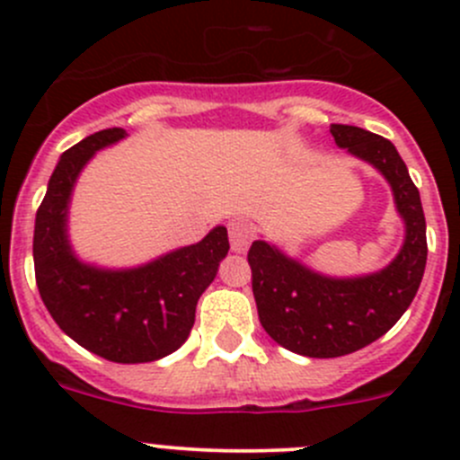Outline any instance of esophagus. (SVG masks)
I'll return each instance as SVG.
<instances>
[{
	"instance_id": "34e87169",
	"label": "esophagus",
	"mask_w": 460,
	"mask_h": 460,
	"mask_svg": "<svg viewBox=\"0 0 460 460\" xmlns=\"http://www.w3.org/2000/svg\"><path fill=\"white\" fill-rule=\"evenodd\" d=\"M229 240H231V249H234L235 253H244L253 240V229L244 220H231Z\"/></svg>"
}]
</instances>
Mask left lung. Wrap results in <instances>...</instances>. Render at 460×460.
<instances>
[{
	"mask_svg": "<svg viewBox=\"0 0 460 460\" xmlns=\"http://www.w3.org/2000/svg\"><path fill=\"white\" fill-rule=\"evenodd\" d=\"M329 131L338 146L385 175L405 220V243L387 267L360 278H327L264 240L252 244L247 260L260 324L278 345L309 358L347 356L387 333L414 300L428 262L423 204L396 146L349 124Z\"/></svg>",
	"mask_w": 460,
	"mask_h": 460,
	"instance_id": "obj_1",
	"label": "left lung"
}]
</instances>
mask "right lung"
Listing matches in <instances>:
<instances>
[{"instance_id":"add662e5","label":"right lung","mask_w":460,"mask_h":460,"mask_svg":"<svg viewBox=\"0 0 460 460\" xmlns=\"http://www.w3.org/2000/svg\"><path fill=\"white\" fill-rule=\"evenodd\" d=\"M127 136L104 128L62 153L37 208L32 260L46 309L66 336L113 363H151L178 349L196 323V305L229 252L225 226L191 247L137 269L80 262L66 235L73 187L95 151Z\"/></svg>"}]
</instances>
